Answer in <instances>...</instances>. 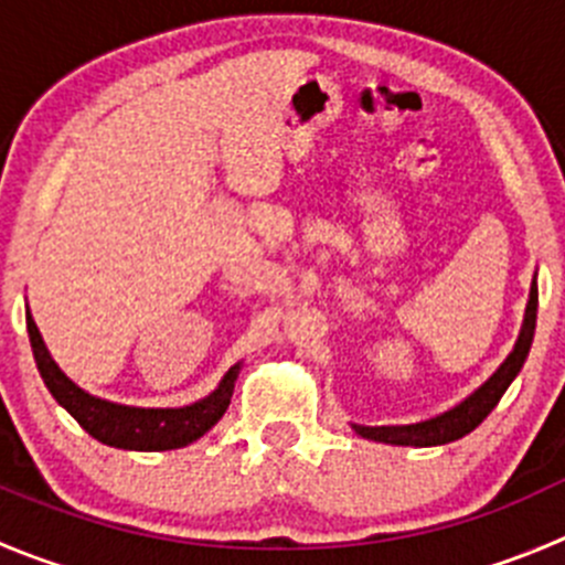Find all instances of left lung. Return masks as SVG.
Instances as JSON below:
<instances>
[{"instance_id":"8db88e82","label":"left lung","mask_w":565,"mask_h":565,"mask_svg":"<svg viewBox=\"0 0 565 565\" xmlns=\"http://www.w3.org/2000/svg\"><path fill=\"white\" fill-rule=\"evenodd\" d=\"M535 313H539V288H530V302L527 313H524V327H521V335L515 341V349L508 354L502 366L497 369L491 380L482 385L480 391L469 396L466 402H460L458 407H452L449 413L438 418H429V422L418 424H405V427H358L363 438L383 440V444H396V447H438V444H449V440H458L463 435H469L477 424H482V418L499 405L502 394L508 391V385L513 383L515 374L521 372L524 360H527L530 343L535 335Z\"/></svg>"}]
</instances>
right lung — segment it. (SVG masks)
I'll return each mask as SVG.
<instances>
[{
	"label": "right lung",
	"mask_w": 565,
	"mask_h": 565,
	"mask_svg": "<svg viewBox=\"0 0 565 565\" xmlns=\"http://www.w3.org/2000/svg\"><path fill=\"white\" fill-rule=\"evenodd\" d=\"M26 332H30L32 354H35L38 372L44 377L46 388L55 396L57 405L66 407L79 427L96 440L116 449H136V452H163V449H180L193 444L207 433L218 418L224 416L233 396L238 366L230 369L218 388L205 399L193 402L188 407H127L113 402L96 399L72 383L57 369L46 343L26 310Z\"/></svg>",
	"instance_id": "add662e5"
}]
</instances>
